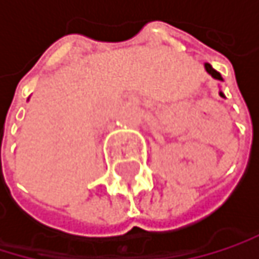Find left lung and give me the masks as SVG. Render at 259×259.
<instances>
[{
  "label": "left lung",
  "instance_id": "1",
  "mask_svg": "<svg viewBox=\"0 0 259 259\" xmlns=\"http://www.w3.org/2000/svg\"><path fill=\"white\" fill-rule=\"evenodd\" d=\"M205 68H206V71L210 73V74H211V76H213L214 79H219V80H222L221 74H219V73L216 71V69H214V68H213V66H211L210 63H205ZM221 96H222V93H221Z\"/></svg>",
  "mask_w": 259,
  "mask_h": 259
}]
</instances>
